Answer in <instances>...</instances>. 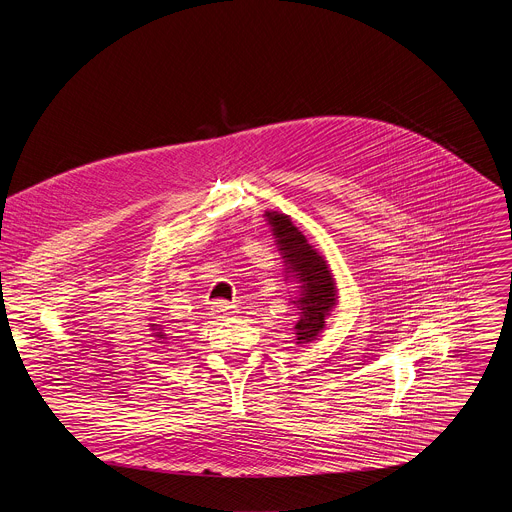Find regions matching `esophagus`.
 I'll return each mask as SVG.
<instances>
[{
  "label": "esophagus",
  "mask_w": 512,
  "mask_h": 512,
  "mask_svg": "<svg viewBox=\"0 0 512 512\" xmlns=\"http://www.w3.org/2000/svg\"><path fill=\"white\" fill-rule=\"evenodd\" d=\"M210 310H212V316H214L216 320L229 318V316L233 314V306H229V302H225V300H216V302L210 306Z\"/></svg>",
  "instance_id": "1"
}]
</instances>
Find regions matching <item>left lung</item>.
<instances>
[{"label": "left lung", "instance_id": "left-lung-1", "mask_svg": "<svg viewBox=\"0 0 512 512\" xmlns=\"http://www.w3.org/2000/svg\"><path fill=\"white\" fill-rule=\"evenodd\" d=\"M267 218L287 269L294 271L300 281V300L294 302L300 310L296 336L298 344H308L322 332L324 320L336 304L334 277L324 257L312 249L298 227L291 225L289 216L267 212Z\"/></svg>", "mask_w": 512, "mask_h": 512}]
</instances>
